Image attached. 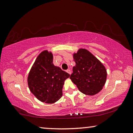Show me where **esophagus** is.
<instances>
[{"label": "esophagus", "mask_w": 133, "mask_h": 133, "mask_svg": "<svg viewBox=\"0 0 133 133\" xmlns=\"http://www.w3.org/2000/svg\"><path fill=\"white\" fill-rule=\"evenodd\" d=\"M66 71H67V73H69L70 75H71V71L70 70V69H68Z\"/></svg>", "instance_id": "34e87169"}]
</instances>
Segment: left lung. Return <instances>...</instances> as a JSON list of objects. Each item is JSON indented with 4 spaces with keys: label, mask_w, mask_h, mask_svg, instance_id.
<instances>
[{
    "label": "left lung",
    "mask_w": 133,
    "mask_h": 133,
    "mask_svg": "<svg viewBox=\"0 0 133 133\" xmlns=\"http://www.w3.org/2000/svg\"><path fill=\"white\" fill-rule=\"evenodd\" d=\"M73 58L76 66L70 78L82 93L90 96L98 93L106 81L104 66L86 49H80Z\"/></svg>",
    "instance_id": "1"
}]
</instances>
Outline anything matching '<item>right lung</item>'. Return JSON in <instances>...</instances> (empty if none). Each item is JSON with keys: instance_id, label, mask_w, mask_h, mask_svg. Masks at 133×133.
I'll use <instances>...</instances> for the list:
<instances>
[{"instance_id": "add662e5", "label": "right lung", "mask_w": 133, "mask_h": 133, "mask_svg": "<svg viewBox=\"0 0 133 133\" xmlns=\"http://www.w3.org/2000/svg\"><path fill=\"white\" fill-rule=\"evenodd\" d=\"M70 75L53 63V55L44 50L40 54L29 72L30 91L42 102L52 104L62 96L64 80Z\"/></svg>"}]
</instances>
